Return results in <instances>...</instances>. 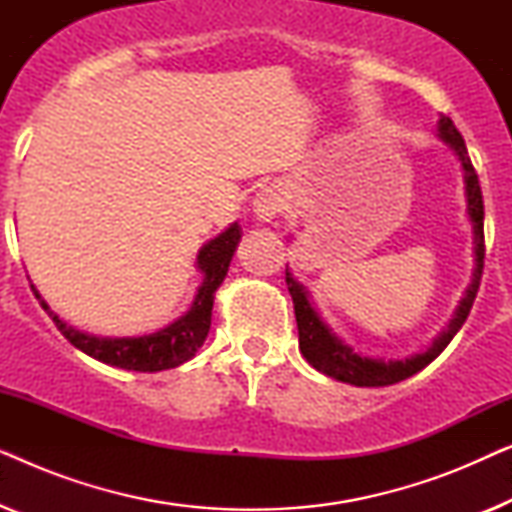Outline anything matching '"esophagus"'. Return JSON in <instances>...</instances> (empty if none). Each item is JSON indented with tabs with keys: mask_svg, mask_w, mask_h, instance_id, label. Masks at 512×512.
I'll return each mask as SVG.
<instances>
[{
	"mask_svg": "<svg viewBox=\"0 0 512 512\" xmlns=\"http://www.w3.org/2000/svg\"><path fill=\"white\" fill-rule=\"evenodd\" d=\"M284 202H282V195H279L277 188H263L261 193H256L254 202H251V212L258 221L263 223H270L275 216L282 212Z\"/></svg>",
	"mask_w": 512,
	"mask_h": 512,
	"instance_id": "1",
	"label": "esophagus"
}]
</instances>
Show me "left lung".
I'll return each instance as SVG.
<instances>
[{
	"label": "left lung",
	"mask_w": 512,
	"mask_h": 512,
	"mask_svg": "<svg viewBox=\"0 0 512 512\" xmlns=\"http://www.w3.org/2000/svg\"><path fill=\"white\" fill-rule=\"evenodd\" d=\"M438 139L445 142L457 156L461 172H464V195H466V214L468 221L473 226V277L471 284L464 293V298L459 300L454 317L450 319L443 331H440L429 347L419 354H410L405 359H373V356L354 352L352 345H347L340 335L333 333V328L321 319V314L312 303L310 291L305 284H300L293 272L286 265V286L293 298V310H296L298 321V342L300 352L310 363L312 368H317L319 373L338 382L354 384V387H389L401 380H408L419 370L429 366L443 349L450 345V340L459 333V328L464 326V321L471 312L473 300L478 296L480 289V277H482V265H485V235H482V219H485V207H482V191L478 184V174H475L471 158H468L464 137L459 135V130L454 128V123L447 116L438 118Z\"/></svg>",
	"instance_id": "1"
}]
</instances>
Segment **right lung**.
I'll return each instance as SVG.
<instances>
[{
  "label": "right lung",
  "mask_w": 512,
  "mask_h": 512,
  "mask_svg": "<svg viewBox=\"0 0 512 512\" xmlns=\"http://www.w3.org/2000/svg\"><path fill=\"white\" fill-rule=\"evenodd\" d=\"M242 240L240 223H230L221 235L214 240L202 244L195 258V268L202 275V282L198 286L191 307L172 324L160 328L156 333L149 335H132V338H102V335H93L86 331H79L72 324H67L60 314H55L37 286L32 282V291L41 307L58 326V331L72 342L76 349L83 354L93 356V359L107 363V366H116L123 370H137V373H158V370L177 368L181 363L191 361L195 352L205 342L209 326H212V307L216 289L223 284L228 275V265L233 261V254L237 244Z\"/></svg>",
  "instance_id": "1"
}]
</instances>
